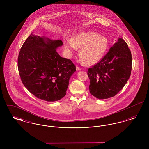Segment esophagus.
I'll return each mask as SVG.
<instances>
[{
  "label": "esophagus",
  "mask_w": 149,
  "mask_h": 149,
  "mask_svg": "<svg viewBox=\"0 0 149 149\" xmlns=\"http://www.w3.org/2000/svg\"><path fill=\"white\" fill-rule=\"evenodd\" d=\"M76 70H77V71H79V70H81V68H80V67H79V66H77V67H76Z\"/></svg>",
  "instance_id": "esophagus-1"
}]
</instances>
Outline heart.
<instances>
[{
  "label": "heart",
  "instance_id": "1",
  "mask_svg": "<svg viewBox=\"0 0 149 149\" xmlns=\"http://www.w3.org/2000/svg\"><path fill=\"white\" fill-rule=\"evenodd\" d=\"M65 49L69 52L80 49L79 57L85 65L98 62L105 54L108 42L106 38L93 32H86L74 37L65 43Z\"/></svg>",
  "mask_w": 149,
  "mask_h": 149
}]
</instances>
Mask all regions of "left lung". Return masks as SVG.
Segmentation results:
<instances>
[{
    "label": "left lung",
    "mask_w": 149,
    "mask_h": 149,
    "mask_svg": "<svg viewBox=\"0 0 149 149\" xmlns=\"http://www.w3.org/2000/svg\"><path fill=\"white\" fill-rule=\"evenodd\" d=\"M98 63L89 68V91L99 99L115 96L127 82L132 69V56L128 45L121 38Z\"/></svg>",
    "instance_id": "left-lung-1"
}]
</instances>
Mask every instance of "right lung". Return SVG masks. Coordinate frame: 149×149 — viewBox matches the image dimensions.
I'll return each mask as SVG.
<instances>
[{
	"mask_svg": "<svg viewBox=\"0 0 149 149\" xmlns=\"http://www.w3.org/2000/svg\"><path fill=\"white\" fill-rule=\"evenodd\" d=\"M63 45L60 40L32 33L22 46L18 58L19 75L24 86L39 99L55 102L66 94L76 66L57 52Z\"/></svg>",
	"mask_w": 149,
	"mask_h": 149,
	"instance_id": "obj_1",
	"label": "right lung"
}]
</instances>
